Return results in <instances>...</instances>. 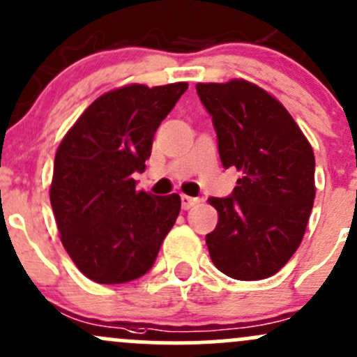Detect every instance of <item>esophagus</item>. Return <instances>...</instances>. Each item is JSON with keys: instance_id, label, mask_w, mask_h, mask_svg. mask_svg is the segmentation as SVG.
<instances>
[{"instance_id": "1", "label": "esophagus", "mask_w": 357, "mask_h": 357, "mask_svg": "<svg viewBox=\"0 0 357 357\" xmlns=\"http://www.w3.org/2000/svg\"><path fill=\"white\" fill-rule=\"evenodd\" d=\"M198 203V198H191L188 195H181V205L183 210H190L191 206H195Z\"/></svg>"}]
</instances>
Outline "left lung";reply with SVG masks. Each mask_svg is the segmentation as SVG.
Here are the masks:
<instances>
[{"label": "left lung", "mask_w": 357, "mask_h": 357, "mask_svg": "<svg viewBox=\"0 0 357 357\" xmlns=\"http://www.w3.org/2000/svg\"><path fill=\"white\" fill-rule=\"evenodd\" d=\"M225 167L242 172L232 197L210 198L218 223L206 245L234 280L273 276L305 236L315 198V155L301 128L273 95L245 79L198 83Z\"/></svg>", "instance_id": "8db88e82"}]
</instances>
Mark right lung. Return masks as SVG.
Wrapping results in <instances>:
<instances>
[{
	"instance_id": "1",
	"label": "right lung",
	"mask_w": 357,
	"mask_h": 357,
	"mask_svg": "<svg viewBox=\"0 0 357 357\" xmlns=\"http://www.w3.org/2000/svg\"><path fill=\"white\" fill-rule=\"evenodd\" d=\"M188 83L127 84L96 98L59 144L50 205L61 242L81 273L100 284L137 280L154 264L181 210L172 193L135 190L152 140Z\"/></svg>"
}]
</instances>
